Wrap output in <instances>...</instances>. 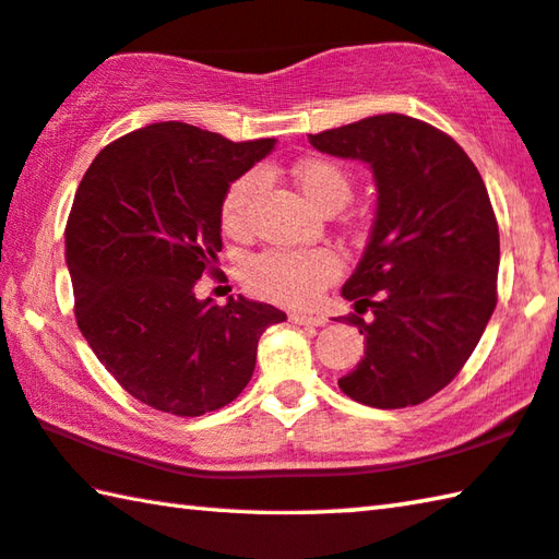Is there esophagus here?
Returning a JSON list of instances; mask_svg holds the SVG:
<instances>
[{
	"label": "esophagus",
	"mask_w": 559,
	"mask_h": 559,
	"mask_svg": "<svg viewBox=\"0 0 559 559\" xmlns=\"http://www.w3.org/2000/svg\"><path fill=\"white\" fill-rule=\"evenodd\" d=\"M290 322L296 324H308V328H322L328 318L324 314H308V312H293L290 314Z\"/></svg>",
	"instance_id": "1"
}]
</instances>
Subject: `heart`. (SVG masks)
<instances>
[{"mask_svg":"<svg viewBox=\"0 0 559 559\" xmlns=\"http://www.w3.org/2000/svg\"><path fill=\"white\" fill-rule=\"evenodd\" d=\"M302 195L322 212H337L352 198V180L347 170L328 158H308L293 168ZM259 170H249L229 182L222 198L219 219L229 235L247 229V210L261 188ZM340 259L328 249H269L251 257L245 266V283L261 298L283 306H310L324 286L340 276Z\"/></svg>","mask_w":559,"mask_h":559,"instance_id":"heart-1","label":"heart"}]
</instances>
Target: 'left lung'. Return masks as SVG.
<instances>
[{
  "instance_id": "8db88e82",
  "label": "left lung",
  "mask_w": 559,
  "mask_h": 559,
  "mask_svg": "<svg viewBox=\"0 0 559 559\" xmlns=\"http://www.w3.org/2000/svg\"><path fill=\"white\" fill-rule=\"evenodd\" d=\"M322 154L357 158L377 178L369 245L342 296L367 349L340 389L371 408H408L442 391L496 308L499 225L479 170L428 121L377 115L308 134Z\"/></svg>"
}]
</instances>
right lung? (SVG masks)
Segmentation results:
<instances>
[{"instance_id":"right-lung-1","label":"right lung","mask_w":559,"mask_h":559,"mask_svg":"<svg viewBox=\"0 0 559 559\" xmlns=\"http://www.w3.org/2000/svg\"><path fill=\"white\" fill-rule=\"evenodd\" d=\"M273 146L158 121L111 141L80 180L66 225L78 328L121 389L160 413L235 401L263 330L286 320L241 296L195 298L217 271L225 190Z\"/></svg>"}]
</instances>
